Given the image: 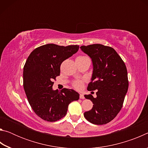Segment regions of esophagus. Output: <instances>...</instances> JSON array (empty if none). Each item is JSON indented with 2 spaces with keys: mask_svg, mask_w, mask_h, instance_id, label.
<instances>
[{
  "mask_svg": "<svg viewBox=\"0 0 148 148\" xmlns=\"http://www.w3.org/2000/svg\"><path fill=\"white\" fill-rule=\"evenodd\" d=\"M79 98L81 99H85L84 95L83 94H79Z\"/></svg>",
  "mask_w": 148,
  "mask_h": 148,
  "instance_id": "1",
  "label": "esophagus"
}]
</instances>
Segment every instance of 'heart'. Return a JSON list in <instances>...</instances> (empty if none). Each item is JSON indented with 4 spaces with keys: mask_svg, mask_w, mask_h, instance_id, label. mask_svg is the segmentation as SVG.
I'll return each instance as SVG.
<instances>
[{
    "mask_svg": "<svg viewBox=\"0 0 148 148\" xmlns=\"http://www.w3.org/2000/svg\"><path fill=\"white\" fill-rule=\"evenodd\" d=\"M80 57H84V56H80ZM84 81L82 79H77L72 83V86H73L75 89H80L83 86Z\"/></svg>",
    "mask_w": 148,
    "mask_h": 148,
    "instance_id": "obj_1",
    "label": "heart"
}]
</instances>
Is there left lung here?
I'll use <instances>...</instances> for the list:
<instances>
[{"instance_id": "left-lung-1", "label": "left lung", "mask_w": 148, "mask_h": 148, "mask_svg": "<svg viewBox=\"0 0 148 148\" xmlns=\"http://www.w3.org/2000/svg\"><path fill=\"white\" fill-rule=\"evenodd\" d=\"M80 48L91 57L93 64L87 90L97 91L96 98L91 95H84L93 104L91 110L85 112L84 117L92 124H106L116 117L123 106L129 87L126 66L116 50L110 46L96 44Z\"/></svg>"}]
</instances>
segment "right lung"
Returning a JSON list of instances; mask_svg holds the SVG:
<instances>
[{
  "mask_svg": "<svg viewBox=\"0 0 148 148\" xmlns=\"http://www.w3.org/2000/svg\"><path fill=\"white\" fill-rule=\"evenodd\" d=\"M79 46L48 44L36 47L27 58L23 68V87L30 106L44 121L54 122L66 116L69 104L79 95L73 89H52L60 75L62 62L78 51Z\"/></svg>",
  "mask_w": 148,
  "mask_h": 148,
  "instance_id": "1",
  "label": "right lung"
}]
</instances>
